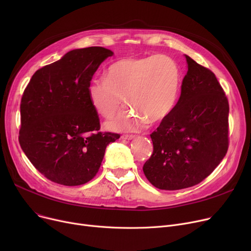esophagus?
I'll list each match as a JSON object with an SVG mask.
<instances>
[{
  "instance_id": "esophagus-1",
  "label": "esophagus",
  "mask_w": 251,
  "mask_h": 251,
  "mask_svg": "<svg viewBox=\"0 0 251 251\" xmlns=\"http://www.w3.org/2000/svg\"><path fill=\"white\" fill-rule=\"evenodd\" d=\"M135 136L134 135H123L122 136V139H125V140H132Z\"/></svg>"
}]
</instances>
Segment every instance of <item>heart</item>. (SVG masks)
I'll return each instance as SVG.
<instances>
[{
  "instance_id": "1",
  "label": "heart",
  "mask_w": 251,
  "mask_h": 251,
  "mask_svg": "<svg viewBox=\"0 0 251 251\" xmlns=\"http://www.w3.org/2000/svg\"><path fill=\"white\" fill-rule=\"evenodd\" d=\"M181 83V68L171 57L124 58L110 66L105 78L91 80L87 95L92 107L104 118L113 117L126 100L138 114L125 111L105 123V127L135 131L146 122L155 124L165 120L173 112Z\"/></svg>"
}]
</instances>
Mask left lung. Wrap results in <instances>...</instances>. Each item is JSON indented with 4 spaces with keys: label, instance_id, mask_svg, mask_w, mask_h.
<instances>
[{
    "label": "left lung",
    "instance_id": "left-lung-1",
    "mask_svg": "<svg viewBox=\"0 0 251 251\" xmlns=\"http://www.w3.org/2000/svg\"><path fill=\"white\" fill-rule=\"evenodd\" d=\"M173 112L151 134L153 151L143 173L163 190L188 188L205 179L228 151L229 103L216 75L189 56Z\"/></svg>",
    "mask_w": 251,
    "mask_h": 251
}]
</instances>
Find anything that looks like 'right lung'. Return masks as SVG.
Segmentation results:
<instances>
[{"instance_id": "obj_1", "label": "right lung", "mask_w": 251, "mask_h": 251, "mask_svg": "<svg viewBox=\"0 0 251 251\" xmlns=\"http://www.w3.org/2000/svg\"><path fill=\"white\" fill-rule=\"evenodd\" d=\"M114 52L102 47L68 51L37 70L20 104L19 142L31 164L66 186L94 178L105 148L120 135L99 132L100 119L87 87L100 65Z\"/></svg>"}]
</instances>
